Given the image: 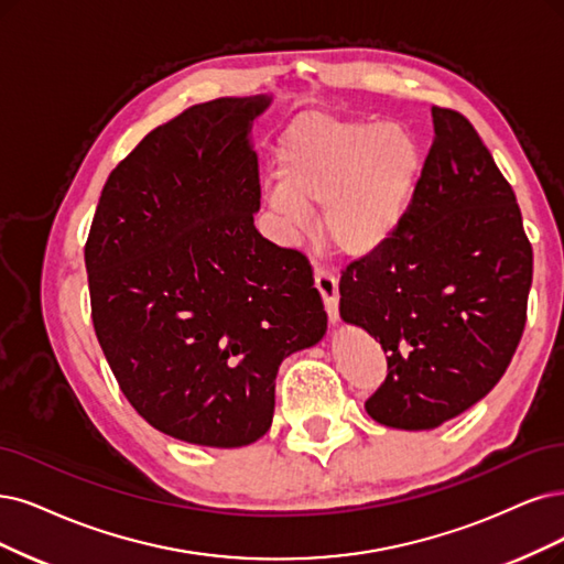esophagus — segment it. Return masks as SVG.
<instances>
[{
	"label": "esophagus",
	"mask_w": 564,
	"mask_h": 564,
	"mask_svg": "<svg viewBox=\"0 0 564 564\" xmlns=\"http://www.w3.org/2000/svg\"><path fill=\"white\" fill-rule=\"evenodd\" d=\"M316 288L325 302V311L332 323H337L339 318V281L335 271H329L325 267H316Z\"/></svg>",
	"instance_id": "esophagus-1"
}]
</instances>
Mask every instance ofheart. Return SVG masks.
Segmentation results:
<instances>
[{
  "instance_id": "obj_1",
  "label": "heart",
  "mask_w": 564,
  "mask_h": 564,
  "mask_svg": "<svg viewBox=\"0 0 564 564\" xmlns=\"http://www.w3.org/2000/svg\"><path fill=\"white\" fill-rule=\"evenodd\" d=\"M423 149L406 128L373 118L306 113L279 143L269 206L304 229L323 206V235L344 256H369L398 232L423 176Z\"/></svg>"
}]
</instances>
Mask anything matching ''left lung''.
Wrapping results in <instances>:
<instances>
[{"instance_id": "8db88e82", "label": "left lung", "mask_w": 564, "mask_h": 564, "mask_svg": "<svg viewBox=\"0 0 564 564\" xmlns=\"http://www.w3.org/2000/svg\"><path fill=\"white\" fill-rule=\"evenodd\" d=\"M419 191L392 239L346 267L339 314L388 352L373 421L432 430L497 386L528 318L532 246L513 187L474 124L432 107Z\"/></svg>"}]
</instances>
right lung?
Wrapping results in <instances>:
<instances>
[{
	"label": "right lung",
	"mask_w": 564,
	"mask_h": 564,
	"mask_svg": "<svg viewBox=\"0 0 564 564\" xmlns=\"http://www.w3.org/2000/svg\"><path fill=\"white\" fill-rule=\"evenodd\" d=\"M269 97L195 104L109 174L86 241L93 325L145 423L239 448L274 419L290 352L327 329L306 256L264 239L250 122Z\"/></svg>",
	"instance_id": "right-lung-1"
}]
</instances>
